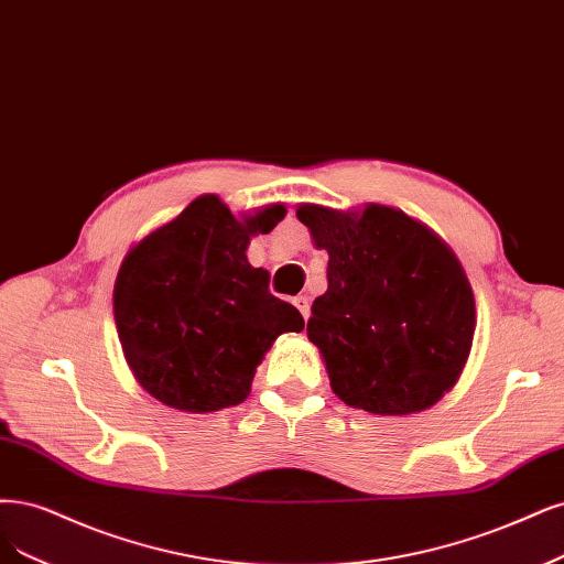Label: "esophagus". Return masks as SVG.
Masks as SVG:
<instances>
[{"label": "esophagus", "instance_id": "1", "mask_svg": "<svg viewBox=\"0 0 564 564\" xmlns=\"http://www.w3.org/2000/svg\"><path fill=\"white\" fill-rule=\"evenodd\" d=\"M294 305L299 307V313H301L303 319L307 322V317H310V299H307V296H296V299H294Z\"/></svg>", "mask_w": 564, "mask_h": 564}]
</instances>
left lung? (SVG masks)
Listing matches in <instances>:
<instances>
[{
    "mask_svg": "<svg viewBox=\"0 0 564 564\" xmlns=\"http://www.w3.org/2000/svg\"><path fill=\"white\" fill-rule=\"evenodd\" d=\"M296 217L328 251V289L313 303L307 338L332 390L373 415L432 408L467 366L476 301L455 251L405 212L368 203H301Z\"/></svg>",
    "mask_w": 564,
    "mask_h": 564,
    "instance_id": "obj_1",
    "label": "left lung"
}]
</instances>
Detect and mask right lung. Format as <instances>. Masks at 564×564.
<instances>
[{
	"instance_id": "obj_1",
	"label": "right lung",
	"mask_w": 564,
	"mask_h": 564,
	"mask_svg": "<svg viewBox=\"0 0 564 564\" xmlns=\"http://www.w3.org/2000/svg\"><path fill=\"white\" fill-rule=\"evenodd\" d=\"M284 215L275 203L238 219L207 193L130 247L113 319L144 392L186 413L238 405L278 336L303 332L299 310L270 294L268 270L247 261L249 240Z\"/></svg>"
}]
</instances>
